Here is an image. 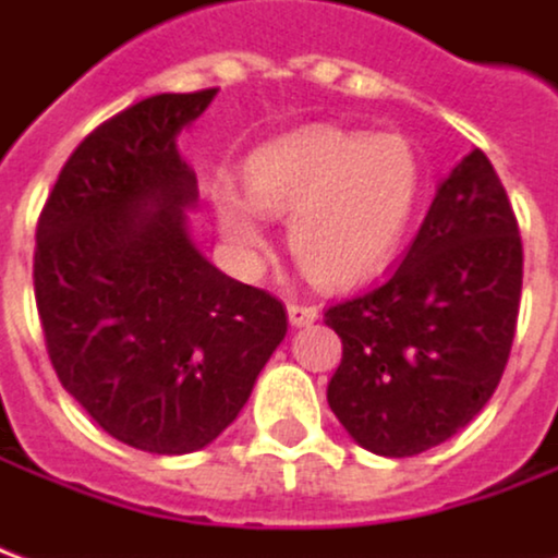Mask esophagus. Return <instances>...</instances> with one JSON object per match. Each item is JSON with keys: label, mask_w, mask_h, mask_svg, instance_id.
Segmentation results:
<instances>
[{"label": "esophagus", "mask_w": 558, "mask_h": 558, "mask_svg": "<svg viewBox=\"0 0 558 558\" xmlns=\"http://www.w3.org/2000/svg\"><path fill=\"white\" fill-rule=\"evenodd\" d=\"M287 314H290V323L295 328L302 326H311L316 316H319V311H316L314 304H302V302H290L287 304Z\"/></svg>", "instance_id": "1"}]
</instances>
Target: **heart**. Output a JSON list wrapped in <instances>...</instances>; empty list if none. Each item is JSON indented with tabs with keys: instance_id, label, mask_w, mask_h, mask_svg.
Segmentation results:
<instances>
[{
	"instance_id": "b5f03b06",
	"label": "heart",
	"mask_w": 558,
	"mask_h": 558,
	"mask_svg": "<svg viewBox=\"0 0 558 558\" xmlns=\"http://www.w3.org/2000/svg\"><path fill=\"white\" fill-rule=\"evenodd\" d=\"M247 199L218 191L220 232L232 247H266L259 211L290 218V251L307 278L355 287L395 256L421 196V163L403 134L311 128L256 151L244 167Z\"/></svg>"
}]
</instances>
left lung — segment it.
<instances>
[{
    "label": "left lung",
    "mask_w": 558,
    "mask_h": 558,
    "mask_svg": "<svg viewBox=\"0 0 558 558\" xmlns=\"http://www.w3.org/2000/svg\"><path fill=\"white\" fill-rule=\"evenodd\" d=\"M520 287L514 208L475 148L439 184L403 263L326 311L343 343L328 407L352 439L412 457L466 427L502 379Z\"/></svg>",
    "instance_id": "left-lung-1"
}]
</instances>
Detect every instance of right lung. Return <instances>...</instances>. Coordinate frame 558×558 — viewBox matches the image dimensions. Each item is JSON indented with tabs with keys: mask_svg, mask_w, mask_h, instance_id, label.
I'll return each instance as SVG.
<instances>
[{
	"mask_svg": "<svg viewBox=\"0 0 558 558\" xmlns=\"http://www.w3.org/2000/svg\"><path fill=\"white\" fill-rule=\"evenodd\" d=\"M218 89L155 95L83 140L35 230V304L59 383L151 454L230 427L287 335V307L227 278L187 235L196 175L175 137Z\"/></svg>",
	"mask_w": 558,
	"mask_h": 558,
	"instance_id": "obj_1",
	"label": "right lung"
}]
</instances>
